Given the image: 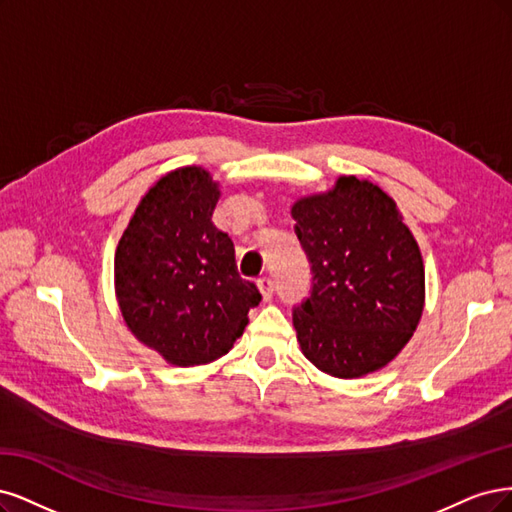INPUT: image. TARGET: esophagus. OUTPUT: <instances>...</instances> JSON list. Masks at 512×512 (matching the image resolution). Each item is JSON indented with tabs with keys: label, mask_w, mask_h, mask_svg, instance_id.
I'll list each match as a JSON object with an SVG mask.
<instances>
[{
	"label": "esophagus",
	"mask_w": 512,
	"mask_h": 512,
	"mask_svg": "<svg viewBox=\"0 0 512 512\" xmlns=\"http://www.w3.org/2000/svg\"><path fill=\"white\" fill-rule=\"evenodd\" d=\"M257 287H259V293H261L263 302H270L272 295H274V283H272V278H270V276L259 278V280H257Z\"/></svg>",
	"instance_id": "obj_1"
}]
</instances>
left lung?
I'll return each mask as SVG.
<instances>
[{"label":"left lung","instance_id":"8db88e82","mask_svg":"<svg viewBox=\"0 0 512 512\" xmlns=\"http://www.w3.org/2000/svg\"><path fill=\"white\" fill-rule=\"evenodd\" d=\"M312 266L310 298L293 310L300 349L336 378L385 368L415 334L425 268L402 212L381 187L355 176L291 206Z\"/></svg>","mask_w":512,"mask_h":512}]
</instances>
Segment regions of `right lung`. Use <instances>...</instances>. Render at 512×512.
<instances>
[{"label": "right lung", "instance_id": "add662e5", "mask_svg": "<svg viewBox=\"0 0 512 512\" xmlns=\"http://www.w3.org/2000/svg\"><path fill=\"white\" fill-rule=\"evenodd\" d=\"M219 197L202 166L168 172L144 193L114 253L123 321L170 366L223 357L261 302L236 270L234 242L212 223Z\"/></svg>", "mask_w": 512, "mask_h": 512}]
</instances>
